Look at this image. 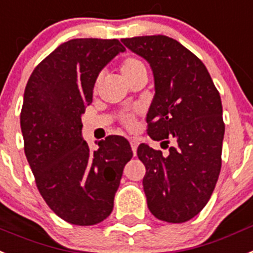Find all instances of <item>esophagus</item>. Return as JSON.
<instances>
[{
  "label": "esophagus",
  "mask_w": 253,
  "mask_h": 253,
  "mask_svg": "<svg viewBox=\"0 0 253 253\" xmlns=\"http://www.w3.org/2000/svg\"><path fill=\"white\" fill-rule=\"evenodd\" d=\"M130 144H131V148H132L133 154H135V156H136L137 146H139V140L135 139V137H131V139H130Z\"/></svg>",
  "instance_id": "esophagus-1"
}]
</instances>
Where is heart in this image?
<instances>
[{
    "label": "heart",
    "instance_id": "heart-1",
    "mask_svg": "<svg viewBox=\"0 0 253 253\" xmlns=\"http://www.w3.org/2000/svg\"><path fill=\"white\" fill-rule=\"evenodd\" d=\"M120 71L122 73L123 78L128 82L133 76H136L139 72L146 71L145 65L141 60H139L137 58H133V56H128V58H125L120 64ZM97 87V82L95 84V88ZM122 122L126 125L127 127H132L133 123H135V113L133 112H128V113H125L122 116Z\"/></svg>",
    "mask_w": 253,
    "mask_h": 253
}]
</instances>
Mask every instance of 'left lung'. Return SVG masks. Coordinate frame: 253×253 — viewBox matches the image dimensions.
<instances>
[{
    "instance_id": "1",
    "label": "left lung",
    "mask_w": 253,
    "mask_h": 253,
    "mask_svg": "<svg viewBox=\"0 0 253 253\" xmlns=\"http://www.w3.org/2000/svg\"><path fill=\"white\" fill-rule=\"evenodd\" d=\"M121 41L149 63L154 76L148 135L162 144L169 139L176 143L166 157L146 144L137 148L146 169L148 209L162 221L185 222L207 205L221 169L225 125L220 94L205 64L173 38Z\"/></svg>"
}]
</instances>
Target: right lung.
Wrapping results in <instances>:
<instances>
[{
    "mask_svg": "<svg viewBox=\"0 0 253 253\" xmlns=\"http://www.w3.org/2000/svg\"><path fill=\"white\" fill-rule=\"evenodd\" d=\"M125 50L118 40H71L35 68L25 86V157L44 202L73 225L99 224L110 215L123 167L132 158L130 143L117 135L90 150L81 121L100 71Z\"/></svg>",
    "mask_w": 253,
    "mask_h": 253,
    "instance_id": "1",
    "label": "right lung"
}]
</instances>
